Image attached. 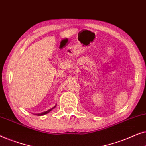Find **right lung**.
Listing matches in <instances>:
<instances>
[{
	"label": "right lung",
	"mask_w": 146,
	"mask_h": 146,
	"mask_svg": "<svg viewBox=\"0 0 146 146\" xmlns=\"http://www.w3.org/2000/svg\"><path fill=\"white\" fill-rule=\"evenodd\" d=\"M54 108H55V107H54ZM53 108H52L51 110H48V111H45V112H44V113H40V114H37L38 115H45V114H46V113H49L50 111L52 110Z\"/></svg>",
	"instance_id": "1"
}]
</instances>
